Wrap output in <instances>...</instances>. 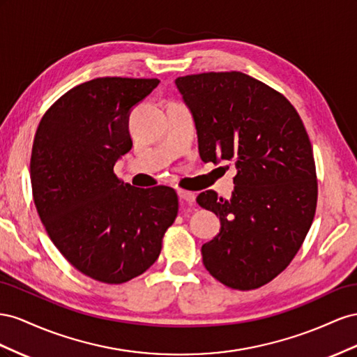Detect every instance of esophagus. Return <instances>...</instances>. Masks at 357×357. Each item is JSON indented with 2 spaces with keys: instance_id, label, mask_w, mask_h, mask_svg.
<instances>
[{
  "instance_id": "1",
  "label": "esophagus",
  "mask_w": 357,
  "mask_h": 357,
  "mask_svg": "<svg viewBox=\"0 0 357 357\" xmlns=\"http://www.w3.org/2000/svg\"><path fill=\"white\" fill-rule=\"evenodd\" d=\"M178 195H179V199L182 200V202H185V203H191L195 202V195H192L191 191H185V190H179L178 191Z\"/></svg>"
}]
</instances>
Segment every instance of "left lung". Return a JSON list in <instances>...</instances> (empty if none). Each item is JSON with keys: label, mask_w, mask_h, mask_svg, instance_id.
Returning <instances> with one entry per match:
<instances>
[{"label": "left lung", "mask_w": 357, "mask_h": 357, "mask_svg": "<svg viewBox=\"0 0 357 357\" xmlns=\"http://www.w3.org/2000/svg\"><path fill=\"white\" fill-rule=\"evenodd\" d=\"M195 116L202 160L233 161L230 200L200 192L199 206L221 221L202 247L213 278L236 290L272 281L296 256L317 208V173L303 122L277 89L241 71L178 77Z\"/></svg>", "instance_id": "obj_1"}]
</instances>
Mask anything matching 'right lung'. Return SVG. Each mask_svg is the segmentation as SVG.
Returning a JSON list of instances; mask_svg holds the SVG:
<instances>
[{
    "mask_svg": "<svg viewBox=\"0 0 357 357\" xmlns=\"http://www.w3.org/2000/svg\"><path fill=\"white\" fill-rule=\"evenodd\" d=\"M158 84L88 80L46 110L34 137L29 169L38 217L67 261L100 282L122 284L149 269L178 215L175 190L137 188L114 172L133 146L131 107Z\"/></svg>",
    "mask_w": 357,
    "mask_h": 357,
    "instance_id": "obj_1",
    "label": "right lung"
}]
</instances>
